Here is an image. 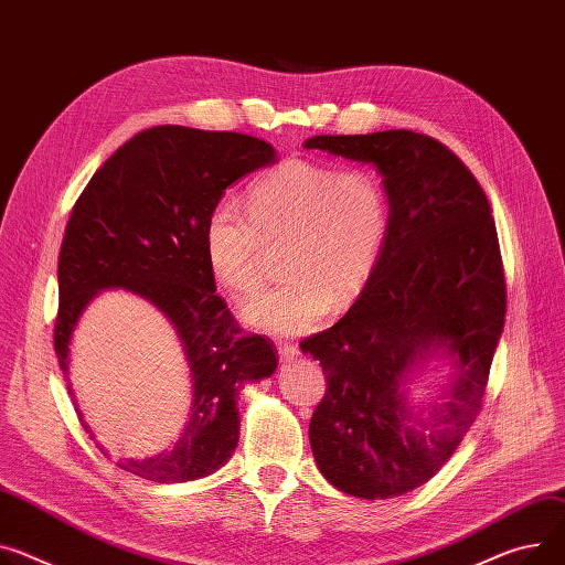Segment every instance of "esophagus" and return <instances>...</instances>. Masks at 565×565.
Returning <instances> with one entry per match:
<instances>
[{
  "mask_svg": "<svg viewBox=\"0 0 565 565\" xmlns=\"http://www.w3.org/2000/svg\"><path fill=\"white\" fill-rule=\"evenodd\" d=\"M278 355H280V360H294L296 355H298V345L296 343H287V341H280L278 343Z\"/></svg>",
  "mask_w": 565,
  "mask_h": 565,
  "instance_id": "34e87169",
  "label": "esophagus"
}]
</instances>
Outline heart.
<instances>
[{
    "instance_id": "heart-1",
    "label": "heart",
    "mask_w": 565,
    "mask_h": 565,
    "mask_svg": "<svg viewBox=\"0 0 565 565\" xmlns=\"http://www.w3.org/2000/svg\"><path fill=\"white\" fill-rule=\"evenodd\" d=\"M386 231L388 199L375 171L291 158L250 185L246 207L231 199L210 207L203 257L216 285L239 296L263 278L265 246L285 242L287 278L248 298L242 317L271 334H300L364 291Z\"/></svg>"
}]
</instances>
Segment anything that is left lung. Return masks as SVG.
<instances>
[{"instance_id": "1", "label": "left lung", "mask_w": 565, "mask_h": 565, "mask_svg": "<svg viewBox=\"0 0 565 565\" xmlns=\"http://www.w3.org/2000/svg\"><path fill=\"white\" fill-rule=\"evenodd\" d=\"M306 149L375 164L388 199L369 285L332 328L300 341L328 380L310 446L339 491L396 498L437 475L482 409L507 312L495 222L470 169L429 136H317ZM431 354L452 356L458 373L445 403L420 419L399 386Z\"/></svg>"}]
</instances>
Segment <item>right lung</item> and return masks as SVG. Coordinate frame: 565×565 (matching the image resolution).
<instances>
[{
  "label": "right lung",
  "mask_w": 565,
  "mask_h": 565,
  "mask_svg": "<svg viewBox=\"0 0 565 565\" xmlns=\"http://www.w3.org/2000/svg\"><path fill=\"white\" fill-rule=\"evenodd\" d=\"M271 162L276 149L253 136L153 126L124 142L72 207L54 326L63 373L78 317L97 291L113 287L156 306L177 328L190 362L192 414L181 439L142 461L117 459L149 482H190L222 468L239 441V388L278 366L274 341L242 332L203 257L210 207L237 179ZM67 392L74 396L70 384Z\"/></svg>",
  "instance_id": "1"
}]
</instances>
